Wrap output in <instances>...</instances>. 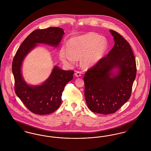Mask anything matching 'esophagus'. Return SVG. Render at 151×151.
<instances>
[{
  "instance_id": "obj_1",
  "label": "esophagus",
  "mask_w": 151,
  "mask_h": 151,
  "mask_svg": "<svg viewBox=\"0 0 151 151\" xmlns=\"http://www.w3.org/2000/svg\"><path fill=\"white\" fill-rule=\"evenodd\" d=\"M75 75L76 77L78 78V77H80L81 75V72H80V71H76V72H75Z\"/></svg>"
}]
</instances>
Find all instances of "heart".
I'll return each instance as SVG.
<instances>
[{
  "instance_id": "heart-1",
  "label": "heart",
  "mask_w": 151,
  "mask_h": 151,
  "mask_svg": "<svg viewBox=\"0 0 151 151\" xmlns=\"http://www.w3.org/2000/svg\"><path fill=\"white\" fill-rule=\"evenodd\" d=\"M67 47H63L60 51V57L65 65L72 66L77 59L82 58L83 65L91 67L104 57L108 49V41L104 37L91 32L71 38Z\"/></svg>"
}]
</instances>
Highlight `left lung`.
I'll return each instance as SVG.
<instances>
[{"label":"left lung","mask_w":151,"mask_h":151,"mask_svg":"<svg viewBox=\"0 0 151 151\" xmlns=\"http://www.w3.org/2000/svg\"><path fill=\"white\" fill-rule=\"evenodd\" d=\"M110 32L114 47L84 76L87 106L92 112L102 114L114 113L129 100L137 75L135 58L129 43L118 32Z\"/></svg>","instance_id":"obj_1"}]
</instances>
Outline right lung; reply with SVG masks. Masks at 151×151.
Here are the masks:
<instances>
[{"label":"right lung","mask_w":151,"mask_h":151,"mask_svg":"<svg viewBox=\"0 0 151 151\" xmlns=\"http://www.w3.org/2000/svg\"><path fill=\"white\" fill-rule=\"evenodd\" d=\"M64 34L63 29L58 27L36 29L21 44L13 59L12 70L15 93L34 114H49L59 108L65 86L73 79L74 71H65L54 66L49 78L41 85L29 86L22 76V62L29 52L37 46V43L58 46Z\"/></svg>","instance_id":"right-lung-1"}]
</instances>
